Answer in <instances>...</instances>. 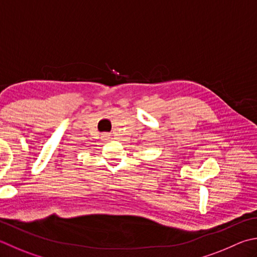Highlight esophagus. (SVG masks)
Here are the masks:
<instances>
[{"label": "esophagus", "mask_w": 257, "mask_h": 257, "mask_svg": "<svg viewBox=\"0 0 257 257\" xmlns=\"http://www.w3.org/2000/svg\"><path fill=\"white\" fill-rule=\"evenodd\" d=\"M109 137H110L109 134H103V135H102V138H103V139H109Z\"/></svg>", "instance_id": "esophagus-1"}]
</instances>
